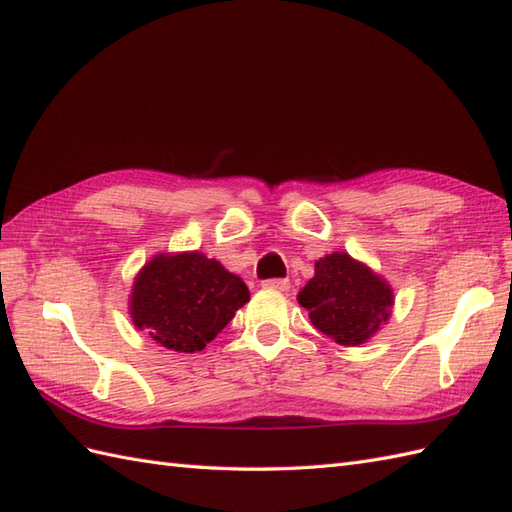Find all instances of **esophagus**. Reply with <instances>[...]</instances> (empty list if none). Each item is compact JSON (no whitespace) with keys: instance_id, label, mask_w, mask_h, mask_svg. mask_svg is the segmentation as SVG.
<instances>
[{"instance_id":"esophagus-1","label":"esophagus","mask_w":512,"mask_h":512,"mask_svg":"<svg viewBox=\"0 0 512 512\" xmlns=\"http://www.w3.org/2000/svg\"><path fill=\"white\" fill-rule=\"evenodd\" d=\"M261 285H264V288H268V290H277V292H288L290 290V281L288 279H268V281H264Z\"/></svg>"}]
</instances>
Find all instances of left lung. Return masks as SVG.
I'll return each mask as SVG.
<instances>
[{"instance_id":"1","label":"left lung","mask_w":512,"mask_h":512,"mask_svg":"<svg viewBox=\"0 0 512 512\" xmlns=\"http://www.w3.org/2000/svg\"><path fill=\"white\" fill-rule=\"evenodd\" d=\"M320 334L342 347H358L379 334L395 307V290L384 275L344 251L320 257L314 277L299 292Z\"/></svg>"}]
</instances>
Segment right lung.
Instances as JSON below:
<instances>
[{
	"label": "right lung",
	"instance_id": "obj_1",
	"mask_svg": "<svg viewBox=\"0 0 512 512\" xmlns=\"http://www.w3.org/2000/svg\"><path fill=\"white\" fill-rule=\"evenodd\" d=\"M251 301L242 277L200 251L152 255L133 279L128 314L133 325L178 353L207 347Z\"/></svg>",
	"mask_w": 512,
	"mask_h": 512
}]
</instances>
